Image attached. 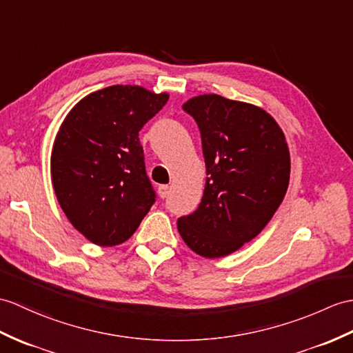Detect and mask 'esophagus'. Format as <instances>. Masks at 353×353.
<instances>
[{"mask_svg": "<svg viewBox=\"0 0 353 353\" xmlns=\"http://www.w3.org/2000/svg\"><path fill=\"white\" fill-rule=\"evenodd\" d=\"M158 194H159L161 199H167L168 194H170V186L168 185H161L158 188Z\"/></svg>", "mask_w": 353, "mask_h": 353, "instance_id": "1", "label": "esophagus"}]
</instances>
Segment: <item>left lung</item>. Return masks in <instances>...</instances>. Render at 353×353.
<instances>
[{
  "mask_svg": "<svg viewBox=\"0 0 353 353\" xmlns=\"http://www.w3.org/2000/svg\"><path fill=\"white\" fill-rule=\"evenodd\" d=\"M201 134L206 185L199 209L177 230L194 252L225 257L252 241L274 216L290 179L281 128L260 106L200 94L183 103Z\"/></svg>",
  "mask_w": 353,
  "mask_h": 353,
  "instance_id": "8db88e82",
  "label": "left lung"
}]
</instances>
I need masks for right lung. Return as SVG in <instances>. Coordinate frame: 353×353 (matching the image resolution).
Returning <instances> with one entry per match:
<instances>
[{
	"label": "right lung",
	"instance_id": "1",
	"mask_svg": "<svg viewBox=\"0 0 353 353\" xmlns=\"http://www.w3.org/2000/svg\"><path fill=\"white\" fill-rule=\"evenodd\" d=\"M168 97L111 85L83 97L63 120L51 153L52 186L64 215L90 242H126L154 203L138 132Z\"/></svg>",
	"mask_w": 353,
	"mask_h": 353
}]
</instances>
